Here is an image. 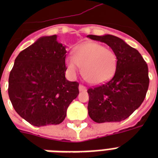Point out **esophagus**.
<instances>
[{"instance_id":"1","label":"esophagus","mask_w":158,"mask_h":158,"mask_svg":"<svg viewBox=\"0 0 158 158\" xmlns=\"http://www.w3.org/2000/svg\"><path fill=\"white\" fill-rule=\"evenodd\" d=\"M79 91H80V92H81V91H86V90H87L86 87L84 86L83 84H79Z\"/></svg>"}]
</instances>
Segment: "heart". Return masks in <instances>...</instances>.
<instances>
[{
  "instance_id": "obj_1",
  "label": "heart",
  "mask_w": 158,
  "mask_h": 158,
  "mask_svg": "<svg viewBox=\"0 0 158 158\" xmlns=\"http://www.w3.org/2000/svg\"><path fill=\"white\" fill-rule=\"evenodd\" d=\"M68 70L73 75L82 69L83 77L91 84H100L112 78L117 67V57L110 49L96 43L78 46L74 56L67 57Z\"/></svg>"
}]
</instances>
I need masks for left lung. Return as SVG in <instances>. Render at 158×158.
<instances>
[{
	"label": "left lung",
	"mask_w": 158,
	"mask_h": 158,
	"mask_svg": "<svg viewBox=\"0 0 158 158\" xmlns=\"http://www.w3.org/2000/svg\"><path fill=\"white\" fill-rule=\"evenodd\" d=\"M107 44L117 57L114 76L104 84L89 88L88 110L97 123L119 122L128 118L144 100L149 78L141 54L115 36L88 35Z\"/></svg>",
	"instance_id": "8db88e82"
}]
</instances>
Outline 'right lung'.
I'll list each match as a JSON object with an SVG mask.
<instances>
[{"mask_svg": "<svg viewBox=\"0 0 158 158\" xmlns=\"http://www.w3.org/2000/svg\"><path fill=\"white\" fill-rule=\"evenodd\" d=\"M57 36L38 38L15 60L8 94L13 107L34 126L59 125L79 94V83L65 79V47Z\"/></svg>", "mask_w": 158, "mask_h": 158, "instance_id": "right-lung-1", "label": "right lung"}]
</instances>
